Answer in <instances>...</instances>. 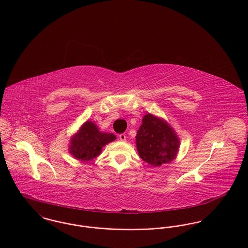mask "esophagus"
Here are the masks:
<instances>
[{"mask_svg": "<svg viewBox=\"0 0 248 248\" xmlns=\"http://www.w3.org/2000/svg\"><path fill=\"white\" fill-rule=\"evenodd\" d=\"M118 138H119V140H120L121 141H125V140H126V135H125V134H120V135L118 136Z\"/></svg>", "mask_w": 248, "mask_h": 248, "instance_id": "esophagus-1", "label": "esophagus"}]
</instances>
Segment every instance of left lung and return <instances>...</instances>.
I'll return each mask as SVG.
<instances>
[{"mask_svg":"<svg viewBox=\"0 0 248 248\" xmlns=\"http://www.w3.org/2000/svg\"><path fill=\"white\" fill-rule=\"evenodd\" d=\"M136 139L140 156L154 167L171 162L179 148V140L173 129L150 113L143 117Z\"/></svg>","mask_w":248,"mask_h":248,"instance_id":"left-lung-1","label":"left lung"}]
</instances>
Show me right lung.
I'll return each mask as SVG.
<instances>
[{
    "label": "right lung",
    "instance_id": "obj_1",
    "mask_svg": "<svg viewBox=\"0 0 248 248\" xmlns=\"http://www.w3.org/2000/svg\"><path fill=\"white\" fill-rule=\"evenodd\" d=\"M112 134L101 133L93 122H86L79 133L72 138L70 152L77 159L82 161L92 160L96 157L102 148L108 142L115 140Z\"/></svg>",
    "mask_w": 248,
    "mask_h": 248
}]
</instances>
